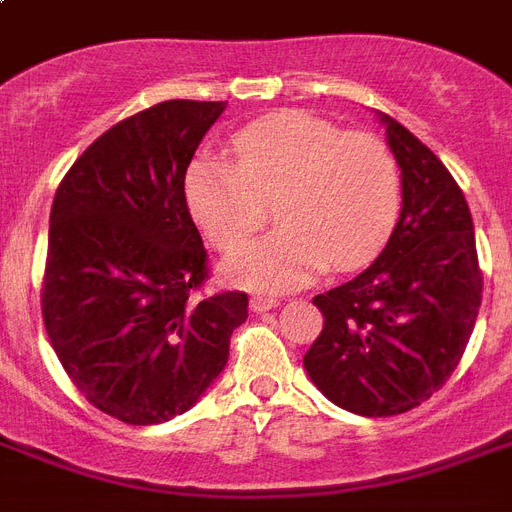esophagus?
<instances>
[{"label":"esophagus","instance_id":"1","mask_svg":"<svg viewBox=\"0 0 512 512\" xmlns=\"http://www.w3.org/2000/svg\"><path fill=\"white\" fill-rule=\"evenodd\" d=\"M249 308L255 313H265L271 311V308H279V300H273V297H265V295H255L249 300Z\"/></svg>","mask_w":512,"mask_h":512}]
</instances>
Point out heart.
<instances>
[{
  "mask_svg": "<svg viewBox=\"0 0 512 512\" xmlns=\"http://www.w3.org/2000/svg\"><path fill=\"white\" fill-rule=\"evenodd\" d=\"M233 162L204 154L185 172V201L212 247L231 252L277 201L282 228L225 260V276L260 292H287L327 263L372 260L396 228L401 175L372 132H342L308 111H276L241 127Z\"/></svg>",
  "mask_w": 512,
  "mask_h": 512,
  "instance_id": "1",
  "label": "heart"
}]
</instances>
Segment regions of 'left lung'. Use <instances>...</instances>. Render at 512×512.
Masks as SVG:
<instances>
[{
  "mask_svg": "<svg viewBox=\"0 0 512 512\" xmlns=\"http://www.w3.org/2000/svg\"><path fill=\"white\" fill-rule=\"evenodd\" d=\"M380 122L401 170V215L364 273L313 297L324 329L303 358L313 385L361 417L409 412L452 377L484 289L460 185L404 124Z\"/></svg>",
  "mask_w": 512,
  "mask_h": 512,
  "instance_id": "8db88e82",
  "label": "left lung"
}]
</instances>
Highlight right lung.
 <instances>
[{"mask_svg": "<svg viewBox=\"0 0 512 512\" xmlns=\"http://www.w3.org/2000/svg\"><path fill=\"white\" fill-rule=\"evenodd\" d=\"M223 111L207 100L156 103L103 132L55 191L44 329L82 396L127 425L188 412L247 321L244 292L193 297L207 249L185 172Z\"/></svg>", "mask_w": 512, "mask_h": 512, "instance_id": "right-lung-1", "label": "right lung"}]
</instances>
